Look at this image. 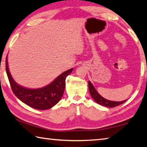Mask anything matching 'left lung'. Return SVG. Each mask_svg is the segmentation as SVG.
<instances>
[{
  "label": "left lung",
  "instance_id": "1",
  "mask_svg": "<svg viewBox=\"0 0 147 147\" xmlns=\"http://www.w3.org/2000/svg\"><path fill=\"white\" fill-rule=\"evenodd\" d=\"M88 85H89V93H90L91 96L92 98H93V100L96 102V103L100 104L103 106L107 107V108H114L117 106L121 105V104L125 102L126 100H124L123 101L120 102H116V101H111L107 100V99L104 98L102 97L100 94H99L96 90L94 88L93 84H91L90 81L88 82Z\"/></svg>",
  "mask_w": 147,
  "mask_h": 147
}]
</instances>
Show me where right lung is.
I'll return each mask as SVG.
<instances>
[{"label":"right lung","mask_w":147,"mask_h":147,"mask_svg":"<svg viewBox=\"0 0 147 147\" xmlns=\"http://www.w3.org/2000/svg\"><path fill=\"white\" fill-rule=\"evenodd\" d=\"M6 59V70L12 91L17 98L31 108L45 110L53 108L61 100L65 88V78L73 69L63 72L49 85L38 89H28L19 85L12 78Z\"/></svg>","instance_id":"right-lung-1"}]
</instances>
